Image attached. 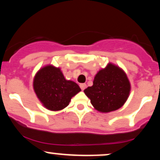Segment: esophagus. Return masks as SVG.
<instances>
[{"mask_svg": "<svg viewBox=\"0 0 160 160\" xmlns=\"http://www.w3.org/2000/svg\"><path fill=\"white\" fill-rule=\"evenodd\" d=\"M80 89H82V90H84V89H85L86 87V83H80Z\"/></svg>", "mask_w": 160, "mask_h": 160, "instance_id": "esophagus-1", "label": "esophagus"}]
</instances>
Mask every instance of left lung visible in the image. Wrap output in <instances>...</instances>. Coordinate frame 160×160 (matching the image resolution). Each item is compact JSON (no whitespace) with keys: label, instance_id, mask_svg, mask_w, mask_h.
<instances>
[{"label":"left lung","instance_id":"8db88e82","mask_svg":"<svg viewBox=\"0 0 160 160\" xmlns=\"http://www.w3.org/2000/svg\"><path fill=\"white\" fill-rule=\"evenodd\" d=\"M129 92L130 83L124 71L112 64L101 70L95 75L93 85L84 89L93 107L104 113L122 107Z\"/></svg>","mask_w":160,"mask_h":160}]
</instances>
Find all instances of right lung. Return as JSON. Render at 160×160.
<instances>
[{
  "label": "right lung",
  "instance_id": "obj_1",
  "mask_svg": "<svg viewBox=\"0 0 160 160\" xmlns=\"http://www.w3.org/2000/svg\"><path fill=\"white\" fill-rule=\"evenodd\" d=\"M34 89L40 102L50 111L67 107L71 98L81 90L76 82L65 80L61 70L52 65L46 66L37 73Z\"/></svg>",
  "mask_w": 160,
  "mask_h": 160
}]
</instances>
